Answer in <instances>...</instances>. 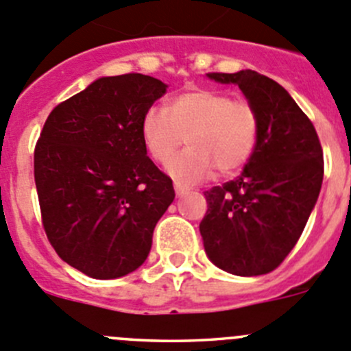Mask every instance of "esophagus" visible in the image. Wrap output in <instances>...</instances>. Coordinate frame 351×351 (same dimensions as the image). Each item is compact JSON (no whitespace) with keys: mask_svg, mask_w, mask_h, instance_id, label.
Instances as JSON below:
<instances>
[{"mask_svg":"<svg viewBox=\"0 0 351 351\" xmlns=\"http://www.w3.org/2000/svg\"><path fill=\"white\" fill-rule=\"evenodd\" d=\"M173 189H176V195H178V196H182V195H186V193L189 191V188H188V186L181 184V182H173Z\"/></svg>","mask_w":351,"mask_h":351,"instance_id":"34e87169","label":"esophagus"}]
</instances>
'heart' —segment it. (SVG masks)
Wrapping results in <instances>:
<instances>
[{
  "label": "heart",
  "instance_id": "heart-1",
  "mask_svg": "<svg viewBox=\"0 0 351 351\" xmlns=\"http://www.w3.org/2000/svg\"><path fill=\"white\" fill-rule=\"evenodd\" d=\"M258 132L252 103L208 88L179 93L165 112L149 108L141 119L143 145L155 162H165L182 141L189 143L184 152L167 162V172L182 184L205 181L215 169L220 176L238 172L252 158Z\"/></svg>",
  "mask_w": 351,
  "mask_h": 351
}]
</instances>
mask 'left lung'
<instances>
[{
	"label": "left lung",
	"mask_w": 351,
	"mask_h": 351,
	"mask_svg": "<svg viewBox=\"0 0 351 351\" xmlns=\"http://www.w3.org/2000/svg\"><path fill=\"white\" fill-rule=\"evenodd\" d=\"M206 75L239 86L258 113L260 132L241 176L205 191L203 246L219 269L262 276L281 265L305 229L322 186V146L308 117L276 81L255 70Z\"/></svg>",
	"instance_id": "obj_1"
}]
</instances>
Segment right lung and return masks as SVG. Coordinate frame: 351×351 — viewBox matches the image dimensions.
Listing matches in <instances>:
<instances>
[{
    "instance_id": "add662e5",
    "label": "right lung",
    "mask_w": 351,
    "mask_h": 351,
    "mask_svg": "<svg viewBox=\"0 0 351 351\" xmlns=\"http://www.w3.org/2000/svg\"><path fill=\"white\" fill-rule=\"evenodd\" d=\"M165 91L143 73L101 77L55 106L38 139L43 228L60 258L93 279L141 267L176 198L141 139L143 115Z\"/></svg>"
}]
</instances>
